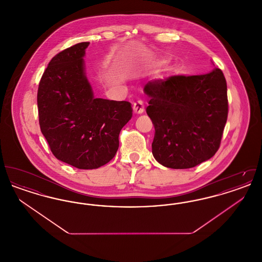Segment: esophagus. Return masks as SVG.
Returning a JSON list of instances; mask_svg holds the SVG:
<instances>
[{
    "instance_id": "34e87169",
    "label": "esophagus",
    "mask_w": 262,
    "mask_h": 262,
    "mask_svg": "<svg viewBox=\"0 0 262 262\" xmlns=\"http://www.w3.org/2000/svg\"><path fill=\"white\" fill-rule=\"evenodd\" d=\"M134 111L137 114L144 112V103L141 99H138L134 103Z\"/></svg>"
}]
</instances>
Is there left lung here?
Returning <instances> with one entry per match:
<instances>
[{
	"label": "left lung",
	"mask_w": 262,
	"mask_h": 262,
	"mask_svg": "<svg viewBox=\"0 0 262 262\" xmlns=\"http://www.w3.org/2000/svg\"><path fill=\"white\" fill-rule=\"evenodd\" d=\"M146 113L155 135L152 154L172 169H188L210 159L220 147L228 118L227 82L220 69L200 75L150 80Z\"/></svg>",
	"instance_id": "8db88e82"
}]
</instances>
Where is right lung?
Returning a JSON list of instances; mask_svg holds the SVG:
<instances>
[{"label":"right lung","instance_id":"obj_1","mask_svg":"<svg viewBox=\"0 0 262 262\" xmlns=\"http://www.w3.org/2000/svg\"><path fill=\"white\" fill-rule=\"evenodd\" d=\"M89 42L57 54L39 82V125L54 156L77 169H97L112 160L119 135L132 119L127 101L95 98L83 57Z\"/></svg>","mask_w":262,"mask_h":262}]
</instances>
